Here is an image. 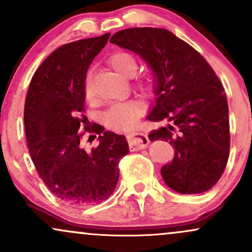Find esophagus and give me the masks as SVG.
Wrapping results in <instances>:
<instances>
[{"instance_id":"obj_1","label":"esophagus","mask_w":252,"mask_h":252,"mask_svg":"<svg viewBox=\"0 0 252 252\" xmlns=\"http://www.w3.org/2000/svg\"><path fill=\"white\" fill-rule=\"evenodd\" d=\"M126 140H128L129 147L131 150L143 149L149 143L148 137L143 132H130V134L126 135Z\"/></svg>"}]
</instances>
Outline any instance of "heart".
<instances>
[{"instance_id": "obj_1", "label": "heart", "mask_w": 252, "mask_h": 252, "mask_svg": "<svg viewBox=\"0 0 252 252\" xmlns=\"http://www.w3.org/2000/svg\"><path fill=\"white\" fill-rule=\"evenodd\" d=\"M110 65L121 76H132L137 70V59L128 52H117L109 59ZM135 85L141 90H150L154 85V78L152 76H140L135 79ZM84 94L88 100H94V94L91 85V72L86 74L84 83ZM144 112V105L140 100H126L112 104L104 112V121L109 128L114 130H129L137 124L140 117Z\"/></svg>"}]
</instances>
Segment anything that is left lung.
I'll return each instance as SVG.
<instances>
[{"instance_id": "obj_1", "label": "left lung", "mask_w": 252, "mask_h": 252, "mask_svg": "<svg viewBox=\"0 0 252 252\" xmlns=\"http://www.w3.org/2000/svg\"><path fill=\"white\" fill-rule=\"evenodd\" d=\"M110 42L135 52L154 73L158 96L148 120L166 122L150 141L174 147L170 163L161 168L168 187L182 194L204 193L218 182L230 154L226 94L205 58L163 28L117 32Z\"/></svg>"}]
</instances>
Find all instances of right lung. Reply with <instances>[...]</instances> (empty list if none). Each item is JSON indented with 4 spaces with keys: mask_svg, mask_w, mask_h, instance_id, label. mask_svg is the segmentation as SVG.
Listing matches in <instances>:
<instances>
[{
    "mask_svg": "<svg viewBox=\"0 0 252 252\" xmlns=\"http://www.w3.org/2000/svg\"><path fill=\"white\" fill-rule=\"evenodd\" d=\"M110 33L57 48L32 78L25 102V130L34 166L47 189L60 200L88 206L106 200L116 187L118 162L129 153L123 135L105 131L85 116L86 72ZM84 126V131L79 132ZM85 132L100 144L82 148Z\"/></svg>",
    "mask_w": 252,
    "mask_h": 252,
    "instance_id": "right-lung-1",
    "label": "right lung"
}]
</instances>
